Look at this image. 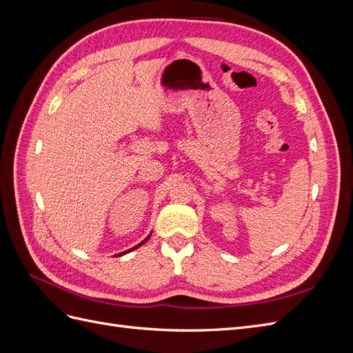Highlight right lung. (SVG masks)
Here are the masks:
<instances>
[{
	"label": "right lung",
	"instance_id": "right-lung-1",
	"mask_svg": "<svg viewBox=\"0 0 353 353\" xmlns=\"http://www.w3.org/2000/svg\"><path fill=\"white\" fill-rule=\"evenodd\" d=\"M148 239H150V236H148L147 239H144V241H141L140 244H137V245H135V248H132V249H130V250H126V252H123V253H119V254H117V256H122V254H125V253H130L131 250H135V249H138V248H140V245H143V244H144V243H145V241H147Z\"/></svg>",
	"mask_w": 353,
	"mask_h": 353
}]
</instances>
